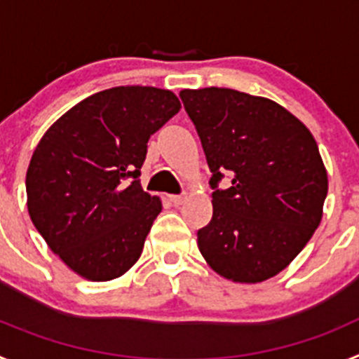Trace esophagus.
Returning <instances> with one entry per match:
<instances>
[{
    "mask_svg": "<svg viewBox=\"0 0 359 359\" xmlns=\"http://www.w3.org/2000/svg\"><path fill=\"white\" fill-rule=\"evenodd\" d=\"M170 203H172L174 207H180L185 203V196H170Z\"/></svg>",
    "mask_w": 359,
    "mask_h": 359,
    "instance_id": "esophagus-1",
    "label": "esophagus"
}]
</instances>
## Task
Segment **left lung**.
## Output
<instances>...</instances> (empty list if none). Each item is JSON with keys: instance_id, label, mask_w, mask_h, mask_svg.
<instances>
[{"instance_id": "1", "label": "left lung", "mask_w": 359, "mask_h": 359, "mask_svg": "<svg viewBox=\"0 0 359 359\" xmlns=\"http://www.w3.org/2000/svg\"><path fill=\"white\" fill-rule=\"evenodd\" d=\"M210 167V223L198 246L215 273L241 284L287 268L318 228L327 170L309 129L286 107L230 88L180 93ZM232 185L219 191L222 172Z\"/></svg>"}]
</instances>
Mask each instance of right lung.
<instances>
[{
    "label": "right lung",
    "mask_w": 359,
    "mask_h": 359,
    "mask_svg": "<svg viewBox=\"0 0 359 359\" xmlns=\"http://www.w3.org/2000/svg\"><path fill=\"white\" fill-rule=\"evenodd\" d=\"M180 109L169 90L118 86L75 104L37 144L27 170L28 214L82 278L113 280L140 259L161 201L138 176L151 135Z\"/></svg>",
    "instance_id": "1"
}]
</instances>
